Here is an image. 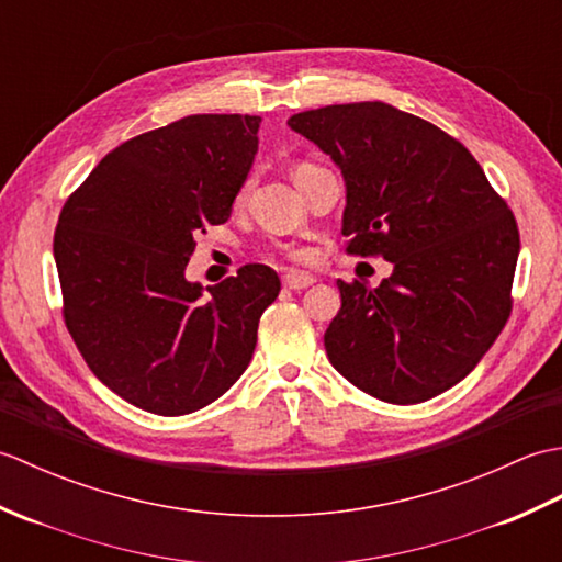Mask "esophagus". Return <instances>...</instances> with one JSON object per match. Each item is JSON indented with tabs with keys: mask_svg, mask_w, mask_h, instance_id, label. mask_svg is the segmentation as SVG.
Returning a JSON list of instances; mask_svg holds the SVG:
<instances>
[{
	"mask_svg": "<svg viewBox=\"0 0 562 562\" xmlns=\"http://www.w3.org/2000/svg\"><path fill=\"white\" fill-rule=\"evenodd\" d=\"M282 284L288 290H306V288H312V284H314V278H312V274H306V272L290 270V272L282 274Z\"/></svg>",
	"mask_w": 562,
	"mask_h": 562,
	"instance_id": "obj_1",
	"label": "esophagus"
}]
</instances>
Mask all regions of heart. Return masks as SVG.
Listing matches in <instances>:
<instances>
[{"label":"heart","mask_w":562,"mask_h":562,"mask_svg":"<svg viewBox=\"0 0 562 562\" xmlns=\"http://www.w3.org/2000/svg\"><path fill=\"white\" fill-rule=\"evenodd\" d=\"M304 166H308V164H300V166H296V169H304ZM296 169H294V171H296Z\"/></svg>","instance_id":"b5f03b06"}]
</instances>
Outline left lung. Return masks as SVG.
I'll return each instance as SVG.
<instances>
[{
    "instance_id": "1",
    "label": "left lung",
    "mask_w": 562,
    "mask_h": 562,
    "mask_svg": "<svg viewBox=\"0 0 562 562\" xmlns=\"http://www.w3.org/2000/svg\"><path fill=\"white\" fill-rule=\"evenodd\" d=\"M288 125L345 181L348 254L384 256L379 288L338 280L330 364L379 401L439 396L505 328L519 258L515 214L459 139L381 101L326 105Z\"/></svg>"
}]
</instances>
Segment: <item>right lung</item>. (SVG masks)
<instances>
[{"mask_svg":"<svg viewBox=\"0 0 562 562\" xmlns=\"http://www.w3.org/2000/svg\"><path fill=\"white\" fill-rule=\"evenodd\" d=\"M258 115H188L123 142L55 229L65 324L89 369L157 415L205 408L246 372L278 272L250 262L202 290L195 236L229 220L258 151Z\"/></svg>","mask_w":562,"mask_h":562,"instance_id":"add662e5","label":"right lung"}]
</instances>
